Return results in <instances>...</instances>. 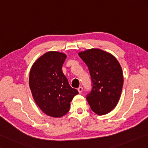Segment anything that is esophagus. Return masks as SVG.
<instances>
[{"label":"esophagus","instance_id":"1","mask_svg":"<svg viewBox=\"0 0 148 148\" xmlns=\"http://www.w3.org/2000/svg\"><path fill=\"white\" fill-rule=\"evenodd\" d=\"M77 90H78V92L79 94H81L82 92V86H79L78 88H77Z\"/></svg>","mask_w":148,"mask_h":148}]
</instances>
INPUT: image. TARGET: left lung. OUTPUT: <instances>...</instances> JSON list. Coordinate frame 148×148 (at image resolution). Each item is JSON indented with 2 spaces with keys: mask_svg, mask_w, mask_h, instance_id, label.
I'll return each mask as SVG.
<instances>
[{
  "mask_svg": "<svg viewBox=\"0 0 148 148\" xmlns=\"http://www.w3.org/2000/svg\"><path fill=\"white\" fill-rule=\"evenodd\" d=\"M79 56L88 67L92 90L86 95L91 109L104 115L115 108L120 99L123 84L122 69L112 54L101 49L81 52Z\"/></svg>",
  "mask_w": 148,
  "mask_h": 148,
  "instance_id": "obj_1",
  "label": "left lung"
}]
</instances>
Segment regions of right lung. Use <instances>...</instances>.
Returning <instances> with one entry per match:
<instances>
[{"instance_id":"add662e5","label":"right lung","mask_w":148,"mask_h":148,"mask_svg":"<svg viewBox=\"0 0 148 148\" xmlns=\"http://www.w3.org/2000/svg\"><path fill=\"white\" fill-rule=\"evenodd\" d=\"M66 54L49 51L43 54L31 67L29 86L34 99L49 116L60 118L67 113L73 98L79 94L73 88L62 71Z\"/></svg>"}]
</instances>
